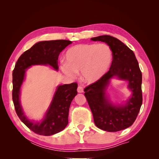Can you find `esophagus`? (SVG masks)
I'll use <instances>...</instances> for the list:
<instances>
[{"mask_svg":"<svg viewBox=\"0 0 159 159\" xmlns=\"http://www.w3.org/2000/svg\"><path fill=\"white\" fill-rule=\"evenodd\" d=\"M77 92H78V93H83V88L81 86H79V87H78V89H77Z\"/></svg>","mask_w":159,"mask_h":159,"instance_id":"1","label":"esophagus"}]
</instances>
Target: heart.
<instances>
[{
  "label": "heart",
  "instance_id": "b5f03b06",
  "mask_svg": "<svg viewBox=\"0 0 159 159\" xmlns=\"http://www.w3.org/2000/svg\"><path fill=\"white\" fill-rule=\"evenodd\" d=\"M112 60V51L105 43H81L67 49L65 54L66 63H62L60 68L71 78L80 71L83 81L93 84L105 75Z\"/></svg>",
  "mask_w": 159,
  "mask_h": 159
}]
</instances>
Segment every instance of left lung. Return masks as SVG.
<instances>
[{"instance_id": "left-lung-1", "label": "left lung", "mask_w": 159, "mask_h": 159, "mask_svg": "<svg viewBox=\"0 0 159 159\" xmlns=\"http://www.w3.org/2000/svg\"><path fill=\"white\" fill-rule=\"evenodd\" d=\"M91 39L106 43L113 54L109 72L99 81L84 89L94 123L100 129L108 132L124 130L134 123L142 104V74L139 63L133 50L116 38L106 35ZM113 78L126 81L127 88L131 92L123 104L113 103L107 93Z\"/></svg>"}]
</instances>
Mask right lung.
<instances>
[{
	"instance_id": "1",
	"label": "right lung",
	"mask_w": 159,
	"mask_h": 159,
	"mask_svg": "<svg viewBox=\"0 0 159 159\" xmlns=\"http://www.w3.org/2000/svg\"><path fill=\"white\" fill-rule=\"evenodd\" d=\"M72 43L69 40L61 39L36 43L19 57L13 71L12 98L16 112L30 130L39 135H52L67 126L70 107L77 95L78 85L73 83L57 86L42 119L35 121L26 116L20 101L21 87L25 80L26 70L33 66H48L58 71L57 60L59 54Z\"/></svg>"
}]
</instances>
